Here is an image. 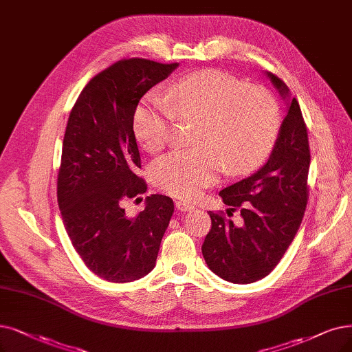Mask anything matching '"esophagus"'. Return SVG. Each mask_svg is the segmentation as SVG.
Here are the masks:
<instances>
[{
	"instance_id": "1",
	"label": "esophagus",
	"mask_w": 352,
	"mask_h": 352,
	"mask_svg": "<svg viewBox=\"0 0 352 352\" xmlns=\"http://www.w3.org/2000/svg\"><path fill=\"white\" fill-rule=\"evenodd\" d=\"M176 208L180 210V212H186V210H192L195 209V206L186 201H177L176 202Z\"/></svg>"
}]
</instances>
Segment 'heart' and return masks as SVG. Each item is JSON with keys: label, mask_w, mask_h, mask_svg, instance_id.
I'll use <instances>...</instances> for the list:
<instances>
[{"label": "heart", "mask_w": 352, "mask_h": 352, "mask_svg": "<svg viewBox=\"0 0 352 352\" xmlns=\"http://www.w3.org/2000/svg\"><path fill=\"white\" fill-rule=\"evenodd\" d=\"M175 117L198 121L196 150H176L153 168L157 189L193 198L212 185L223 167L231 175L256 170L270 156L280 130V108L261 87L244 85L218 69H205L179 79L164 96L150 92L137 105L134 134L154 153L170 140Z\"/></svg>", "instance_id": "heart-1"}]
</instances>
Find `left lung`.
I'll list each match as a JSON object with an SVG mask.
<instances>
[{"label": "left lung", "instance_id": "8db88e82", "mask_svg": "<svg viewBox=\"0 0 352 352\" xmlns=\"http://www.w3.org/2000/svg\"><path fill=\"white\" fill-rule=\"evenodd\" d=\"M286 98V83L267 74ZM311 164L307 130L296 98L289 104L270 159L258 172L219 192L241 225L209 210L210 230L202 244L208 267L231 283L257 282L273 272L296 236L309 199ZM230 212V210H228Z\"/></svg>", "mask_w": 352, "mask_h": 352}]
</instances>
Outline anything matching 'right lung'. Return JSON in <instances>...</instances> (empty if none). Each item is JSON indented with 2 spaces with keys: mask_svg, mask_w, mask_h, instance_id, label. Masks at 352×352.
<instances>
[{
  "mask_svg": "<svg viewBox=\"0 0 352 352\" xmlns=\"http://www.w3.org/2000/svg\"><path fill=\"white\" fill-rule=\"evenodd\" d=\"M143 58L121 59L95 75L70 111L58 175L66 232L88 269L108 282H133L156 264L173 201L147 196L127 217L124 202L147 190L138 168L133 117L143 95L177 67ZM138 199V198H137Z\"/></svg>",
  "mask_w": 352,
  "mask_h": 352,
  "instance_id": "add662e5",
  "label": "right lung"
}]
</instances>
